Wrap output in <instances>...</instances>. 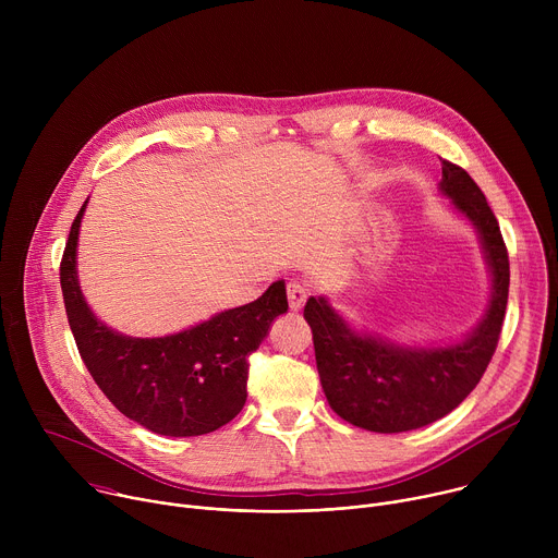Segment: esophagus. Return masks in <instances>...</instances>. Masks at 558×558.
I'll use <instances>...</instances> for the list:
<instances>
[{
    "label": "esophagus",
    "mask_w": 558,
    "mask_h": 558,
    "mask_svg": "<svg viewBox=\"0 0 558 558\" xmlns=\"http://www.w3.org/2000/svg\"><path fill=\"white\" fill-rule=\"evenodd\" d=\"M308 295H311V291H308V287H306L304 282L291 280V282L287 284V298H289L291 311H300V308L304 306V302H306Z\"/></svg>",
    "instance_id": "34e87169"
}]
</instances>
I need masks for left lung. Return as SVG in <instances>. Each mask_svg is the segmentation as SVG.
Segmentation results:
<instances>
[{
	"instance_id": "obj_1",
	"label": "left lung",
	"mask_w": 558,
	"mask_h": 558,
	"mask_svg": "<svg viewBox=\"0 0 558 558\" xmlns=\"http://www.w3.org/2000/svg\"><path fill=\"white\" fill-rule=\"evenodd\" d=\"M441 192L480 229L493 269V300L482 325L448 349H397L353 333L325 298H308L315 364L329 407L373 433H407L457 409L484 377L504 327L510 260L499 222L470 174L441 158Z\"/></svg>"
}]
</instances>
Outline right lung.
<instances>
[{"label": "right lung", "mask_w": 558, "mask_h": 558, "mask_svg": "<svg viewBox=\"0 0 558 558\" xmlns=\"http://www.w3.org/2000/svg\"><path fill=\"white\" fill-rule=\"evenodd\" d=\"M86 203L70 227L59 280L70 331L93 379L117 411L151 433L194 437L225 426L245 407L250 355L289 308L284 282L177 336H121L97 320L76 284V235Z\"/></svg>", "instance_id": "1"}]
</instances>
